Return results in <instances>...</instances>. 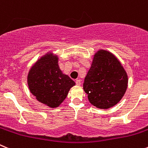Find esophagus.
Wrapping results in <instances>:
<instances>
[{"instance_id":"34e87169","label":"esophagus","mask_w":148,"mask_h":148,"mask_svg":"<svg viewBox=\"0 0 148 148\" xmlns=\"http://www.w3.org/2000/svg\"><path fill=\"white\" fill-rule=\"evenodd\" d=\"M75 84H76L77 86H81V81L80 79L78 80H76V81H75Z\"/></svg>"}]
</instances>
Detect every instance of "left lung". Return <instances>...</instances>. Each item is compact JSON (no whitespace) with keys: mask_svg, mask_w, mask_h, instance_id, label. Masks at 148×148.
<instances>
[{"mask_svg":"<svg viewBox=\"0 0 148 148\" xmlns=\"http://www.w3.org/2000/svg\"><path fill=\"white\" fill-rule=\"evenodd\" d=\"M127 86V74L118 59L108 51H98L84 83L90 103L100 109L111 108L121 99Z\"/></svg>","mask_w":148,"mask_h":148,"instance_id":"left-lung-1","label":"left lung"}]
</instances>
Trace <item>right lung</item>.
<instances>
[{"label": "right lung", "mask_w": 148, "mask_h": 148, "mask_svg": "<svg viewBox=\"0 0 148 148\" xmlns=\"http://www.w3.org/2000/svg\"><path fill=\"white\" fill-rule=\"evenodd\" d=\"M27 84L38 101L54 108L64 100L75 83L63 74L58 65V57L50 53L42 57L31 67Z\"/></svg>", "instance_id": "obj_1"}]
</instances>
